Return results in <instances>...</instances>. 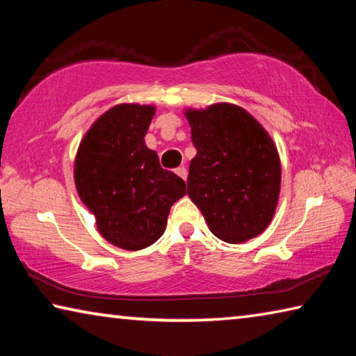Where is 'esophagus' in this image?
Wrapping results in <instances>:
<instances>
[{
	"mask_svg": "<svg viewBox=\"0 0 356 356\" xmlns=\"http://www.w3.org/2000/svg\"><path fill=\"white\" fill-rule=\"evenodd\" d=\"M176 174H177V176H179L180 179H184V180H186V177H188V171H186V168H184V166L177 168Z\"/></svg>",
	"mask_w": 356,
	"mask_h": 356,
	"instance_id": "1",
	"label": "esophagus"
}]
</instances>
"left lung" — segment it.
<instances>
[{
    "label": "left lung",
    "instance_id": "obj_1",
    "mask_svg": "<svg viewBox=\"0 0 356 356\" xmlns=\"http://www.w3.org/2000/svg\"><path fill=\"white\" fill-rule=\"evenodd\" d=\"M197 154L190 163L188 196L213 236L242 243L272 221L281 188L275 143L251 114L237 105L186 110Z\"/></svg>",
    "mask_w": 356,
    "mask_h": 356
}]
</instances>
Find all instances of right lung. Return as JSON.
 <instances>
[{
  "label": "right lung",
  "mask_w": 356,
  "mask_h": 356,
  "mask_svg": "<svg viewBox=\"0 0 356 356\" xmlns=\"http://www.w3.org/2000/svg\"><path fill=\"white\" fill-rule=\"evenodd\" d=\"M154 114L152 105L110 108L84 135L75 159L78 196L102 237L127 251L155 243L171 206L186 195L184 180L163 170L144 143Z\"/></svg>",
  "instance_id": "add662e5"
}]
</instances>
